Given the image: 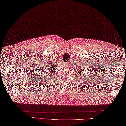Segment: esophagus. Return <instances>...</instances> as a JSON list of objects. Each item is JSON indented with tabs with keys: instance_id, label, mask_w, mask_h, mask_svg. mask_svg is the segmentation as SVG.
<instances>
[{
	"instance_id": "34e87169",
	"label": "esophagus",
	"mask_w": 126,
	"mask_h": 126,
	"mask_svg": "<svg viewBox=\"0 0 126 126\" xmlns=\"http://www.w3.org/2000/svg\"><path fill=\"white\" fill-rule=\"evenodd\" d=\"M67 64H68V63H67Z\"/></svg>"
}]
</instances>
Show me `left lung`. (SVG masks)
<instances>
[{
	"mask_svg": "<svg viewBox=\"0 0 126 126\" xmlns=\"http://www.w3.org/2000/svg\"><path fill=\"white\" fill-rule=\"evenodd\" d=\"M83 68H80V67H78V69H76V70H77L76 71L77 74H78V75L79 76V77L81 76V75H82V74H83ZM88 76H89V75H88Z\"/></svg>",
	"mask_w": 126,
	"mask_h": 126,
	"instance_id": "1",
	"label": "left lung"
}]
</instances>
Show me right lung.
Segmentation results:
<instances>
[{
    "label": "right lung",
    "instance_id": "1",
    "mask_svg": "<svg viewBox=\"0 0 126 126\" xmlns=\"http://www.w3.org/2000/svg\"><path fill=\"white\" fill-rule=\"evenodd\" d=\"M58 65H54L52 62H50V63H48V68L47 69H49V70L50 73L52 71V72L54 71V68H56V66H58Z\"/></svg>",
    "mask_w": 126,
    "mask_h": 126
}]
</instances>
